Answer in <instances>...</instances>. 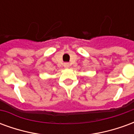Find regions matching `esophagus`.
<instances>
[{"mask_svg":"<svg viewBox=\"0 0 134 134\" xmlns=\"http://www.w3.org/2000/svg\"><path fill=\"white\" fill-rule=\"evenodd\" d=\"M64 68H68V67H70V64H68V63H65V64H64Z\"/></svg>","mask_w":134,"mask_h":134,"instance_id":"1","label":"esophagus"}]
</instances>
